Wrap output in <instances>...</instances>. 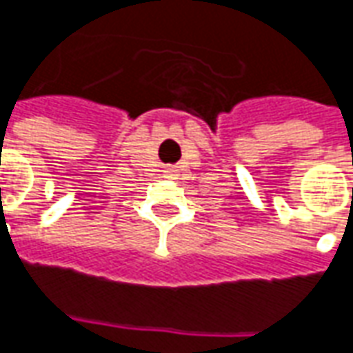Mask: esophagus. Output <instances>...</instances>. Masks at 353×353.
<instances>
[{
    "mask_svg": "<svg viewBox=\"0 0 353 353\" xmlns=\"http://www.w3.org/2000/svg\"><path fill=\"white\" fill-rule=\"evenodd\" d=\"M174 171H176L174 167H167V169H165V174H169V176H171V174H174Z\"/></svg>",
    "mask_w": 353,
    "mask_h": 353,
    "instance_id": "1",
    "label": "esophagus"
}]
</instances>
